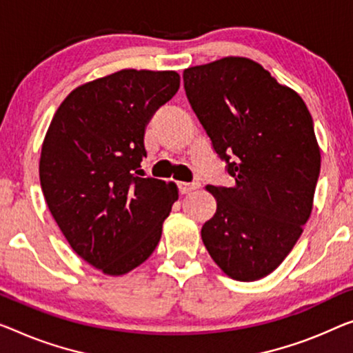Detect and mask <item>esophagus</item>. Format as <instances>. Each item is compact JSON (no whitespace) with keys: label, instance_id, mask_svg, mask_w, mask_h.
<instances>
[{"label":"esophagus","instance_id":"1","mask_svg":"<svg viewBox=\"0 0 353 353\" xmlns=\"http://www.w3.org/2000/svg\"><path fill=\"white\" fill-rule=\"evenodd\" d=\"M199 187V183H179V192L182 194H187L193 190H196Z\"/></svg>","mask_w":353,"mask_h":353}]
</instances>
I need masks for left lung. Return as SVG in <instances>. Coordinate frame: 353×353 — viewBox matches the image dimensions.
<instances>
[{
    "mask_svg": "<svg viewBox=\"0 0 353 353\" xmlns=\"http://www.w3.org/2000/svg\"><path fill=\"white\" fill-rule=\"evenodd\" d=\"M183 88L234 179L233 187H206L217 210L203 225V243L228 277L259 281L285 260L311 217L320 174L311 112L245 57L187 68Z\"/></svg>",
    "mask_w": 353,
    "mask_h": 353,
    "instance_id": "left-lung-1",
    "label": "left lung"
}]
</instances>
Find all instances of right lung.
Masks as SVG:
<instances>
[{"label": "right lung", "instance_id": "add662e5", "mask_svg": "<svg viewBox=\"0 0 353 353\" xmlns=\"http://www.w3.org/2000/svg\"><path fill=\"white\" fill-rule=\"evenodd\" d=\"M181 85L176 71L122 70L63 99L41 147L39 181L71 249L108 276L144 263L177 201L174 182L139 177L145 125Z\"/></svg>", "mask_w": 353, "mask_h": 353}]
</instances>
